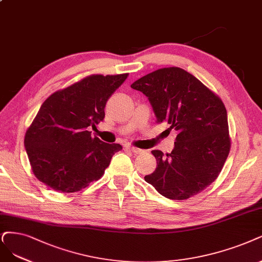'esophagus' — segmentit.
Instances as JSON below:
<instances>
[{"label": "esophagus", "mask_w": 262, "mask_h": 262, "mask_svg": "<svg viewBox=\"0 0 262 262\" xmlns=\"http://www.w3.org/2000/svg\"><path fill=\"white\" fill-rule=\"evenodd\" d=\"M125 149H126V150H128V151H130V152H133V153H137V154L142 152V150H141V149L135 148V147H133V146H129V144H126V146H125Z\"/></svg>", "instance_id": "1"}]
</instances>
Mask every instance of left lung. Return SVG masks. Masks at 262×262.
<instances>
[{
    "mask_svg": "<svg viewBox=\"0 0 262 262\" xmlns=\"http://www.w3.org/2000/svg\"><path fill=\"white\" fill-rule=\"evenodd\" d=\"M130 86L148 97L158 123L165 121L178 132L170 153L152 151L158 165L144 180L170 200L196 195L216 180L229 156L224 102L195 76L177 67L151 72Z\"/></svg>",
    "mask_w": 262,
    "mask_h": 262,
    "instance_id": "8db88e82",
    "label": "left lung"
}]
</instances>
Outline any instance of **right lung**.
Here are the masks:
<instances>
[{"mask_svg":"<svg viewBox=\"0 0 262 262\" xmlns=\"http://www.w3.org/2000/svg\"><path fill=\"white\" fill-rule=\"evenodd\" d=\"M128 74H94L43 102L26 132L25 148L35 177L55 191H81L102 177L119 143L92 137L104 106Z\"/></svg>","mask_w":262,"mask_h":262,"instance_id":"1","label":"right lung"}]
</instances>
